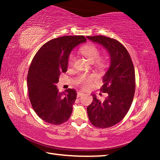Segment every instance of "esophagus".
I'll list each match as a JSON object with an SVG mask.
<instances>
[{
	"label": "esophagus",
	"instance_id": "1",
	"mask_svg": "<svg viewBox=\"0 0 160 160\" xmlns=\"http://www.w3.org/2000/svg\"><path fill=\"white\" fill-rule=\"evenodd\" d=\"M83 94V92H78V94H77V97H81Z\"/></svg>",
	"mask_w": 160,
	"mask_h": 160
}]
</instances>
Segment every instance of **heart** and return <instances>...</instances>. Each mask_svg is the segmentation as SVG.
Returning a JSON list of instances; mask_svg holds the SVG:
<instances>
[{
  "label": "heart",
  "mask_w": 160,
  "mask_h": 160,
  "mask_svg": "<svg viewBox=\"0 0 160 160\" xmlns=\"http://www.w3.org/2000/svg\"><path fill=\"white\" fill-rule=\"evenodd\" d=\"M81 52L85 57L90 61L91 63H94L95 66L99 70L104 69L107 66V62L104 59L99 58L100 51L95 46L92 44H87L81 48ZM75 56L73 54H70L68 58V66H72L75 62ZM96 76L94 75H82L80 80H78V83L83 88H88L90 86L91 83L96 80Z\"/></svg>",
  "instance_id": "heart-1"
}]
</instances>
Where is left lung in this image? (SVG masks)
<instances>
[{
  "mask_svg": "<svg viewBox=\"0 0 160 160\" xmlns=\"http://www.w3.org/2000/svg\"><path fill=\"white\" fill-rule=\"evenodd\" d=\"M102 45L110 56V66L103 77L101 91L107 97L101 102L92 94L87 108L91 123L97 128H109L125 117L133 99L135 75L133 64L125 47L114 39L104 36L87 37Z\"/></svg>",
  "mask_w": 160,
  "mask_h": 160,
  "instance_id": "1",
  "label": "left lung"
}]
</instances>
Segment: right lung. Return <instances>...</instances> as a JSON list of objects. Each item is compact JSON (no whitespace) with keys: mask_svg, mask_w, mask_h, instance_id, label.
Listing matches in <instances>:
<instances>
[{"mask_svg":"<svg viewBox=\"0 0 160 160\" xmlns=\"http://www.w3.org/2000/svg\"><path fill=\"white\" fill-rule=\"evenodd\" d=\"M84 36H64L53 39L34 56L28 74L32 107L45 122L60 125L68 120L77 93L73 89L59 92L56 87L61 72H66L68 60L76 46L85 42Z\"/></svg>","mask_w":160,"mask_h":160,"instance_id":"1","label":"right lung"}]
</instances>
